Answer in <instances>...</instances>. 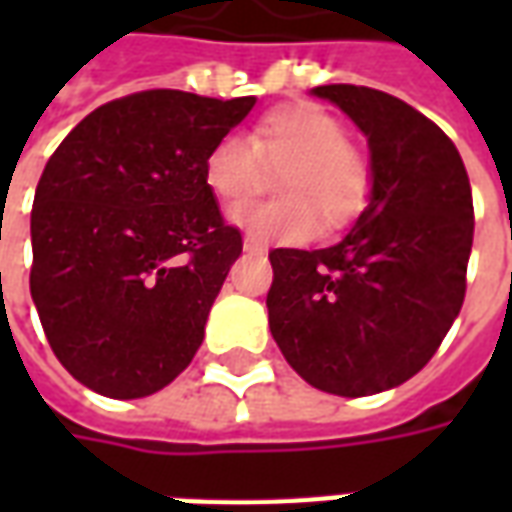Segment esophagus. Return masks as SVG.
I'll return each mask as SVG.
<instances>
[{"label":"esophagus","mask_w":512,"mask_h":512,"mask_svg":"<svg viewBox=\"0 0 512 512\" xmlns=\"http://www.w3.org/2000/svg\"><path fill=\"white\" fill-rule=\"evenodd\" d=\"M244 249L246 252H266V246L260 244V241H255L252 235H246L244 238Z\"/></svg>","instance_id":"1"}]
</instances>
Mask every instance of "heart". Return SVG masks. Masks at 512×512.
<instances>
[{"instance_id":"heart-1","label":"heart","mask_w":512,"mask_h":512,"mask_svg":"<svg viewBox=\"0 0 512 512\" xmlns=\"http://www.w3.org/2000/svg\"><path fill=\"white\" fill-rule=\"evenodd\" d=\"M277 172L279 200L249 205L233 216L255 241L304 244L323 230H343L373 194V164L343 123L321 104L293 101L257 117L249 139L219 136L202 158V178L227 211L255 197ZM322 222L318 223L317 219Z\"/></svg>"}]
</instances>
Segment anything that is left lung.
<instances>
[{"label": "left lung", "instance_id": "obj_1", "mask_svg": "<svg viewBox=\"0 0 512 512\" xmlns=\"http://www.w3.org/2000/svg\"><path fill=\"white\" fill-rule=\"evenodd\" d=\"M370 142L373 194L329 249H271L268 326L307 384L365 397L428 365L461 312L474 238L458 147L395 95L323 84Z\"/></svg>", "mask_w": 512, "mask_h": 512}]
</instances>
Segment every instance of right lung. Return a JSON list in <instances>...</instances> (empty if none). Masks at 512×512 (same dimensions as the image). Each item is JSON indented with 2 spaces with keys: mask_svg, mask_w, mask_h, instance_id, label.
Segmentation results:
<instances>
[{
  "mask_svg": "<svg viewBox=\"0 0 512 512\" xmlns=\"http://www.w3.org/2000/svg\"><path fill=\"white\" fill-rule=\"evenodd\" d=\"M252 106L255 95L142 90L98 106L51 153L29 290L54 356L98 395H153L197 354L244 249L202 158Z\"/></svg>",
  "mask_w": 512,
  "mask_h": 512,
  "instance_id": "add662e5",
  "label": "right lung"
}]
</instances>
